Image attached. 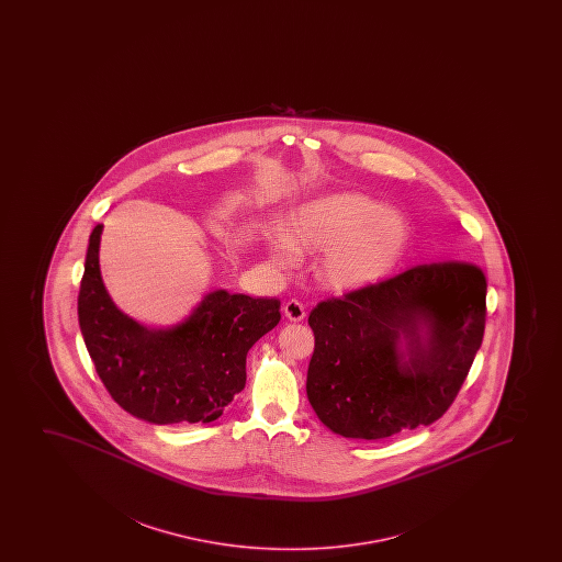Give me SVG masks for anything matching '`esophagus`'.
<instances>
[{"mask_svg":"<svg viewBox=\"0 0 562 562\" xmlns=\"http://www.w3.org/2000/svg\"><path fill=\"white\" fill-rule=\"evenodd\" d=\"M284 315L292 323H301L305 318V307L297 300H290L284 305Z\"/></svg>","mask_w":562,"mask_h":562,"instance_id":"34e87169","label":"esophagus"}]
</instances>
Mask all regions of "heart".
Listing matches in <instances>:
<instances>
[{"label": "heart", "mask_w": 562, "mask_h": 562, "mask_svg": "<svg viewBox=\"0 0 562 562\" xmlns=\"http://www.w3.org/2000/svg\"><path fill=\"white\" fill-rule=\"evenodd\" d=\"M411 226L397 211L364 193H331L303 203L267 239L270 261L290 269L300 251H324L318 280L328 290L355 293L382 282L407 251Z\"/></svg>", "instance_id": "obj_1"}]
</instances>
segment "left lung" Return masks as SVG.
<instances>
[{"instance_id": "8db88e82", "label": "left lung", "mask_w": 562, "mask_h": 562, "mask_svg": "<svg viewBox=\"0 0 562 562\" xmlns=\"http://www.w3.org/2000/svg\"><path fill=\"white\" fill-rule=\"evenodd\" d=\"M485 277L467 262L405 270L308 315L315 353L307 397L349 439L428 426L451 407L485 328Z\"/></svg>"}]
</instances>
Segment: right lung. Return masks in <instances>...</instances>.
<instances>
[{
  "label": "right lung",
  "instance_id": "right-lung-1",
  "mask_svg": "<svg viewBox=\"0 0 562 562\" xmlns=\"http://www.w3.org/2000/svg\"><path fill=\"white\" fill-rule=\"evenodd\" d=\"M103 224L90 234L78 323L101 382L136 418L213 423L246 385L247 351L280 323V301L216 290L170 328H147L116 307L100 270Z\"/></svg>",
  "mask_w": 562,
  "mask_h": 562
}]
</instances>
